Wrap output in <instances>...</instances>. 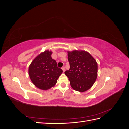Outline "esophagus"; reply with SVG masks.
I'll list each match as a JSON object with an SVG mask.
<instances>
[{"mask_svg":"<svg viewBox=\"0 0 129 129\" xmlns=\"http://www.w3.org/2000/svg\"><path fill=\"white\" fill-rule=\"evenodd\" d=\"M62 71H63V72H64L65 71V67H62Z\"/></svg>","mask_w":129,"mask_h":129,"instance_id":"34e87169","label":"esophagus"}]
</instances>
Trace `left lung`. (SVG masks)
Listing matches in <instances>:
<instances>
[{
  "instance_id": "left-lung-1",
  "label": "left lung",
  "mask_w": 129,
  "mask_h": 129,
  "mask_svg": "<svg viewBox=\"0 0 129 129\" xmlns=\"http://www.w3.org/2000/svg\"><path fill=\"white\" fill-rule=\"evenodd\" d=\"M70 69L64 72L72 88L84 92L90 88L97 79V63L90 54L84 50L68 52Z\"/></svg>"
}]
</instances>
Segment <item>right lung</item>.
<instances>
[{"label": "right lung", "mask_w": 129, "mask_h": 129, "mask_svg": "<svg viewBox=\"0 0 129 129\" xmlns=\"http://www.w3.org/2000/svg\"><path fill=\"white\" fill-rule=\"evenodd\" d=\"M52 52L45 50L38 55L29 66L28 73L32 83L42 90L51 88L57 82L63 72L57 67V63L51 57Z\"/></svg>", "instance_id": "right-lung-1"}]
</instances>
